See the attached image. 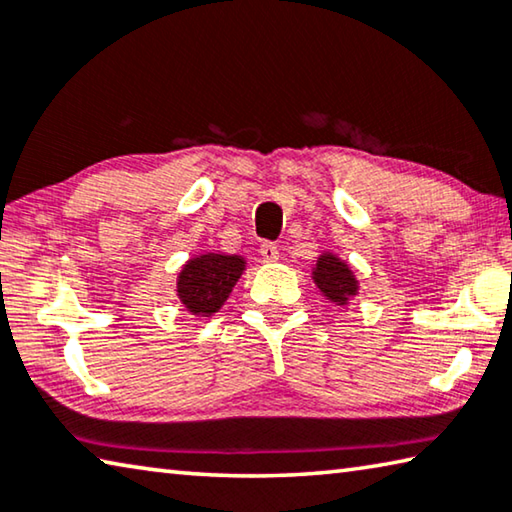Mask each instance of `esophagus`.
<instances>
[{
    "label": "esophagus",
    "mask_w": 512,
    "mask_h": 512,
    "mask_svg": "<svg viewBox=\"0 0 512 512\" xmlns=\"http://www.w3.org/2000/svg\"><path fill=\"white\" fill-rule=\"evenodd\" d=\"M259 255H262L264 262H275V259L280 257V248L271 244V241H264V244L259 246Z\"/></svg>",
    "instance_id": "34e87169"
}]
</instances>
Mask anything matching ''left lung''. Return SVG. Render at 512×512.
Returning <instances> with one entry per match:
<instances>
[{
    "label": "left lung",
    "instance_id": "left-lung-1",
    "mask_svg": "<svg viewBox=\"0 0 512 512\" xmlns=\"http://www.w3.org/2000/svg\"><path fill=\"white\" fill-rule=\"evenodd\" d=\"M311 277H314L320 293L339 307L348 305V300L359 293V280L354 277L352 268L334 253H323L316 259Z\"/></svg>",
    "mask_w": 512,
    "mask_h": 512
}]
</instances>
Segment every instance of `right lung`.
Segmentation results:
<instances>
[{"mask_svg":"<svg viewBox=\"0 0 512 512\" xmlns=\"http://www.w3.org/2000/svg\"><path fill=\"white\" fill-rule=\"evenodd\" d=\"M246 271L241 255L203 253L189 259L178 273V298L194 316H212L219 311Z\"/></svg>","mask_w":512,"mask_h":512,"instance_id":"1","label":"right lung"}]
</instances>
